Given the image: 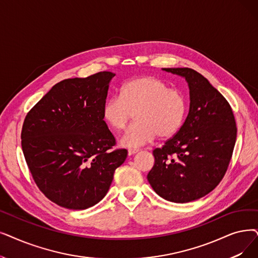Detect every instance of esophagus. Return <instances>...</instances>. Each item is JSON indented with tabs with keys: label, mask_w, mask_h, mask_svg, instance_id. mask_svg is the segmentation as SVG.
<instances>
[{
	"label": "esophagus",
	"mask_w": 258,
	"mask_h": 258,
	"mask_svg": "<svg viewBox=\"0 0 258 258\" xmlns=\"http://www.w3.org/2000/svg\"><path fill=\"white\" fill-rule=\"evenodd\" d=\"M138 152H139L138 150H128L127 154H128V156H132V155H134V154H136V153H138Z\"/></svg>",
	"instance_id": "obj_1"
}]
</instances>
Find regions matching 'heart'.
I'll list each match as a JSON object with an SVG mask.
<instances>
[{"label":"heart","instance_id":"obj_1","mask_svg":"<svg viewBox=\"0 0 258 258\" xmlns=\"http://www.w3.org/2000/svg\"><path fill=\"white\" fill-rule=\"evenodd\" d=\"M133 113L137 123L120 139L126 149H138L156 136L170 138L180 130L186 113V101L181 92L172 89L156 77L145 76L126 81L120 96L108 98L102 108V118L116 132L125 128Z\"/></svg>","mask_w":258,"mask_h":258}]
</instances>
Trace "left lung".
Instances as JSON below:
<instances>
[{
	"mask_svg": "<svg viewBox=\"0 0 258 258\" xmlns=\"http://www.w3.org/2000/svg\"><path fill=\"white\" fill-rule=\"evenodd\" d=\"M184 78L189 89L187 117L176 135L153 151L148 174L154 191L167 201L185 204L206 196L225 176L237 128L229 102L192 69H162Z\"/></svg>",
	"mask_w": 258,
	"mask_h": 258,
	"instance_id": "left-lung-1",
	"label": "left lung"
}]
</instances>
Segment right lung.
<instances>
[{
	"label": "right lung",
	"instance_id": "add662e5",
	"mask_svg": "<svg viewBox=\"0 0 258 258\" xmlns=\"http://www.w3.org/2000/svg\"><path fill=\"white\" fill-rule=\"evenodd\" d=\"M115 76L100 72L65 79L24 120L21 139L28 169L40 191L60 207L85 210L98 204L126 159V150L109 151L116 140L102 118Z\"/></svg>",
	"mask_w": 258,
	"mask_h": 258
}]
</instances>
